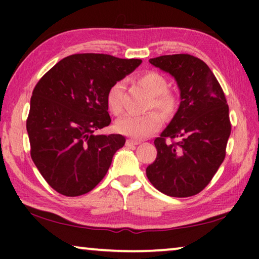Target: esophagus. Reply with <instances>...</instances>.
I'll return each mask as SVG.
<instances>
[{
	"label": "esophagus",
	"instance_id": "1",
	"mask_svg": "<svg viewBox=\"0 0 259 259\" xmlns=\"http://www.w3.org/2000/svg\"><path fill=\"white\" fill-rule=\"evenodd\" d=\"M140 141L138 140H133V139H128L126 141V145L127 146H136V145H139Z\"/></svg>",
	"mask_w": 259,
	"mask_h": 259
}]
</instances>
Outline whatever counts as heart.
<instances>
[{
	"mask_svg": "<svg viewBox=\"0 0 259 259\" xmlns=\"http://www.w3.org/2000/svg\"><path fill=\"white\" fill-rule=\"evenodd\" d=\"M137 82L152 95L150 107H153L165 118H169L175 114L178 107V98L172 91L167 90V80L162 74L147 70L137 76ZM123 83L121 81L113 83L107 92L106 102L108 109L114 115H120L123 111ZM161 119L155 112H150L147 114L125 115L119 119L115 123L116 132L123 136L136 138H146L160 128Z\"/></svg>",
	"mask_w": 259,
	"mask_h": 259,
	"instance_id": "heart-1",
	"label": "heart"
}]
</instances>
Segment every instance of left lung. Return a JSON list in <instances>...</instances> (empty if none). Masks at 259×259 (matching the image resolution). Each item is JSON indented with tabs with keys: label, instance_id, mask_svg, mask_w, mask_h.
Listing matches in <instances>:
<instances>
[{
	"label": "left lung",
	"instance_id": "obj_1",
	"mask_svg": "<svg viewBox=\"0 0 259 259\" xmlns=\"http://www.w3.org/2000/svg\"><path fill=\"white\" fill-rule=\"evenodd\" d=\"M150 63L175 77L180 105L154 140L157 158L146 176L169 197L194 196L208 185L225 158L231 122L224 92L208 66L196 56L162 55ZM167 137L180 141L167 144Z\"/></svg>",
	"mask_w": 259,
	"mask_h": 259
}]
</instances>
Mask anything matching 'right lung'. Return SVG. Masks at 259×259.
I'll return each mask as SVG.
<instances>
[{"label": "right lung", "instance_id": "add662e5", "mask_svg": "<svg viewBox=\"0 0 259 259\" xmlns=\"http://www.w3.org/2000/svg\"><path fill=\"white\" fill-rule=\"evenodd\" d=\"M139 59L74 54L62 59L36 83L27 132L35 166L51 187L67 197L90 192L101 182L121 134H95L111 123L107 92L132 73Z\"/></svg>", "mask_w": 259, "mask_h": 259}]
</instances>
